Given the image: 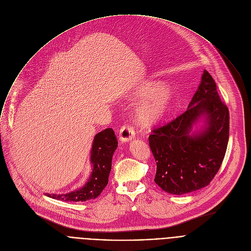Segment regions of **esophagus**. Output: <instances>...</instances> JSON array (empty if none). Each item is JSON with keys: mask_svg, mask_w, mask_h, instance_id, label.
<instances>
[{"mask_svg": "<svg viewBox=\"0 0 251 251\" xmlns=\"http://www.w3.org/2000/svg\"><path fill=\"white\" fill-rule=\"evenodd\" d=\"M135 137V132L130 125H124L119 130V140L122 143H127L133 140Z\"/></svg>", "mask_w": 251, "mask_h": 251, "instance_id": "1", "label": "esophagus"}]
</instances>
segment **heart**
<instances>
[{
  "mask_svg": "<svg viewBox=\"0 0 251 251\" xmlns=\"http://www.w3.org/2000/svg\"><path fill=\"white\" fill-rule=\"evenodd\" d=\"M144 95L135 106V117L144 126H153L164 119L170 110L173 95L168 85L162 81H151L138 89Z\"/></svg>",
  "mask_w": 251,
  "mask_h": 251,
  "instance_id": "1",
  "label": "heart"
}]
</instances>
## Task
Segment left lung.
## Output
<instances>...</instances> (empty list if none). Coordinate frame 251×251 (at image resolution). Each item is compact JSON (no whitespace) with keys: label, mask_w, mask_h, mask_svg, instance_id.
I'll use <instances>...</instances> for the list:
<instances>
[{"label":"left lung","mask_w":251,"mask_h":251,"mask_svg":"<svg viewBox=\"0 0 251 251\" xmlns=\"http://www.w3.org/2000/svg\"><path fill=\"white\" fill-rule=\"evenodd\" d=\"M198 123L202 125L194 130ZM228 137V108L222 102L213 78L203 70L186 112L149 136L157 164L155 183L173 195L206 187L222 166Z\"/></svg>","instance_id":"obj_1"}]
</instances>
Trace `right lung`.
I'll return each mask as SVG.
<instances>
[{"instance_id":"add662e5","label":"right lung","mask_w":251,"mask_h":251,"mask_svg":"<svg viewBox=\"0 0 251 251\" xmlns=\"http://www.w3.org/2000/svg\"><path fill=\"white\" fill-rule=\"evenodd\" d=\"M117 146L118 142L111 128L97 133L93 139L90 154L92 172L86 184L67 194H46V196L63 201H86L96 199L108 184L112 157Z\"/></svg>"}]
</instances>
